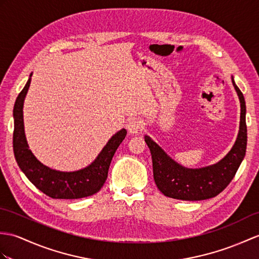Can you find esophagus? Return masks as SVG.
<instances>
[{"label": "esophagus", "instance_id": "1", "mask_svg": "<svg viewBox=\"0 0 259 259\" xmlns=\"http://www.w3.org/2000/svg\"><path fill=\"white\" fill-rule=\"evenodd\" d=\"M143 128V123L141 120L137 119V118H131L128 120L127 122V129L130 132V134H139L140 131H142Z\"/></svg>", "mask_w": 259, "mask_h": 259}]
</instances>
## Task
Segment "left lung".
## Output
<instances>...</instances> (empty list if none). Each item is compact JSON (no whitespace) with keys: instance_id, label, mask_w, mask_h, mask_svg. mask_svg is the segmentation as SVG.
Here are the masks:
<instances>
[{"instance_id":"8db88e82","label":"left lung","mask_w":259,"mask_h":259,"mask_svg":"<svg viewBox=\"0 0 259 259\" xmlns=\"http://www.w3.org/2000/svg\"><path fill=\"white\" fill-rule=\"evenodd\" d=\"M240 102V121L236 141L225 157L215 164L190 169L174 161L149 136H144L152 157L153 179L165 196L183 201H201L220 194L235 176L246 153L247 127L244 96L234 81Z\"/></svg>"}]
</instances>
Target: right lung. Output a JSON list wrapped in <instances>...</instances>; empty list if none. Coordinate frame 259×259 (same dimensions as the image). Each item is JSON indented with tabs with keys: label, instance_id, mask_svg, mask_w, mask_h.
I'll list each match as a JSON object with an SVG mask.
<instances>
[{
	"label": "right lung",
	"instance_id": "right-lung-1",
	"mask_svg": "<svg viewBox=\"0 0 259 259\" xmlns=\"http://www.w3.org/2000/svg\"><path fill=\"white\" fill-rule=\"evenodd\" d=\"M32 75L33 73L29 75L25 87L17 96L13 109V151L17 164L36 188L52 198L71 200L97 193L106 182L112 157L127 136V130L121 129L113 135L102 148L97 158L83 169L65 172L44 165L29 150L24 130L23 106L31 85Z\"/></svg>",
	"mask_w": 259,
	"mask_h": 259
}]
</instances>
